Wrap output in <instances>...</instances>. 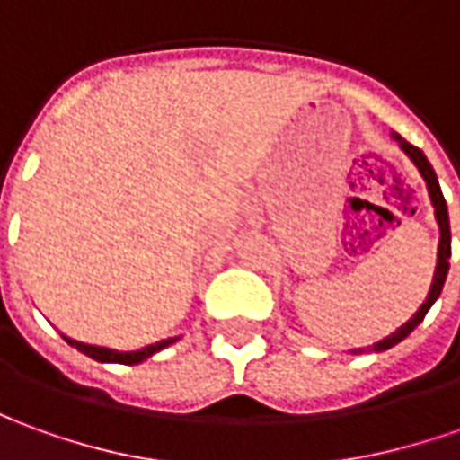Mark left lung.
<instances>
[{
    "label": "left lung",
    "instance_id": "left-lung-1",
    "mask_svg": "<svg viewBox=\"0 0 460 460\" xmlns=\"http://www.w3.org/2000/svg\"><path fill=\"white\" fill-rule=\"evenodd\" d=\"M390 138L395 140L398 146H401V151L413 161V165L418 168V173L423 176L426 181V189L428 196H430V204H433V214H436V221H438V231H440V239H438V261H436V271H433V282H430V292H428L426 302L420 305V309L415 312L411 320L401 324L393 335L383 337L380 342H375L373 348H358L352 349V355H362V352H385V349L395 348L398 342H402L405 337L413 332L415 327L423 322V317L428 314V309L433 307V302L438 299L440 292H443V284H446V277H448V259H451V224H448V206H446V199H443V190H440L438 176H436V171H433V165L428 164L426 153L420 151V148H415L411 146L408 140L401 138L398 133H393Z\"/></svg>",
    "mask_w": 460,
    "mask_h": 460
}]
</instances>
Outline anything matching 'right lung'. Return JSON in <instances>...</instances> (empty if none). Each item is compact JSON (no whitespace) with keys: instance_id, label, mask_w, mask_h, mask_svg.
<instances>
[{"instance_id":"add662e5","label":"right lung","mask_w":460,"mask_h":460,"mask_svg":"<svg viewBox=\"0 0 460 460\" xmlns=\"http://www.w3.org/2000/svg\"><path fill=\"white\" fill-rule=\"evenodd\" d=\"M176 340L178 337H168V340H161V342H155V345H146V348H140V349L123 352V349L87 345V342H77V340H73V337H65V342H67L70 348L80 349V352H83V355H87V358H93V360H98V362H118V365H138V362L148 360V358H153L155 352H161V349L168 348V345H173Z\"/></svg>"}]
</instances>
